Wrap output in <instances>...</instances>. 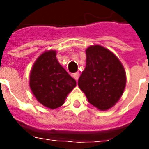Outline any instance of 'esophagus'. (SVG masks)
<instances>
[{
  "mask_svg": "<svg viewBox=\"0 0 149 149\" xmlns=\"http://www.w3.org/2000/svg\"><path fill=\"white\" fill-rule=\"evenodd\" d=\"M73 77H74V79L77 81L78 79H79V74L78 73V72H76V73H74V74H73Z\"/></svg>",
  "mask_w": 149,
  "mask_h": 149,
  "instance_id": "1",
  "label": "esophagus"
}]
</instances>
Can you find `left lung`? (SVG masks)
<instances>
[{"label":"left lung","instance_id":"1","mask_svg":"<svg viewBox=\"0 0 149 149\" xmlns=\"http://www.w3.org/2000/svg\"><path fill=\"white\" fill-rule=\"evenodd\" d=\"M78 84L91 104L107 110L123 95L126 84L124 68L110 50L91 45L86 49V66Z\"/></svg>","mask_w":149,"mask_h":149}]
</instances>
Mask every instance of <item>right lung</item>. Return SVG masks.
I'll list each match as a JSON object with an SVG mask.
<instances>
[{"label": "right lung", "instance_id": "1", "mask_svg": "<svg viewBox=\"0 0 149 149\" xmlns=\"http://www.w3.org/2000/svg\"><path fill=\"white\" fill-rule=\"evenodd\" d=\"M76 81L60 65L54 50L45 51L32 67L30 87L36 100L49 109L59 108Z\"/></svg>", "mask_w": 149, "mask_h": 149}]
</instances>
